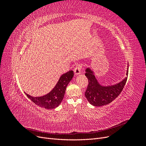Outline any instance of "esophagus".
Masks as SVG:
<instances>
[{"label":"esophagus","instance_id":"obj_1","mask_svg":"<svg viewBox=\"0 0 146 146\" xmlns=\"http://www.w3.org/2000/svg\"><path fill=\"white\" fill-rule=\"evenodd\" d=\"M81 69H82V66L80 65H77L76 66V67H75V68L74 69V74L76 76H77V75H79L80 74Z\"/></svg>","mask_w":146,"mask_h":146}]
</instances>
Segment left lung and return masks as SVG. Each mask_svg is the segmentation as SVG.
<instances>
[{"mask_svg":"<svg viewBox=\"0 0 146 146\" xmlns=\"http://www.w3.org/2000/svg\"><path fill=\"white\" fill-rule=\"evenodd\" d=\"M85 76L88 79V86L85 93L88 101L93 106L102 107L109 104L121 94L127 80L129 72V63L124 79L111 86L102 85L97 80L94 72L90 68L85 70Z\"/></svg>","mask_w":146,"mask_h":146,"instance_id":"1","label":"left lung"}]
</instances>
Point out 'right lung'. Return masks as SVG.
Returning <instances> with one entry per match:
<instances>
[{
	"mask_svg": "<svg viewBox=\"0 0 146 146\" xmlns=\"http://www.w3.org/2000/svg\"><path fill=\"white\" fill-rule=\"evenodd\" d=\"M73 77V70H69L68 72L63 74L60 77L54 89L48 94L43 96L33 97L25 92V94L29 99L39 107L46 109L55 108L61 104L64 98L66 87Z\"/></svg>",
	"mask_w": 146,
	"mask_h": 146,
	"instance_id": "obj_1",
	"label": "right lung"
}]
</instances>
